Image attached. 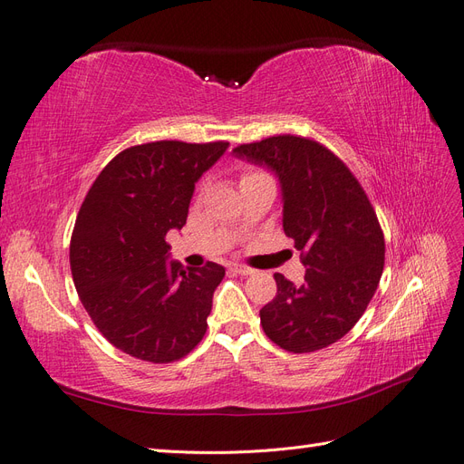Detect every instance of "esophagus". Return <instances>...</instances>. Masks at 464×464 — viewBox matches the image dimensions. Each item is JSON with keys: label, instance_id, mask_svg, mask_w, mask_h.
<instances>
[{"label": "esophagus", "instance_id": "1", "mask_svg": "<svg viewBox=\"0 0 464 464\" xmlns=\"http://www.w3.org/2000/svg\"><path fill=\"white\" fill-rule=\"evenodd\" d=\"M232 271H234L236 275H242V276L254 275V269H249V266H244V265H232Z\"/></svg>", "mask_w": 464, "mask_h": 464}]
</instances>
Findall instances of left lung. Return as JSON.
I'll return each instance as SVG.
<instances>
[{
  "mask_svg": "<svg viewBox=\"0 0 464 464\" xmlns=\"http://www.w3.org/2000/svg\"><path fill=\"white\" fill-rule=\"evenodd\" d=\"M232 154L278 179L283 228L305 266L300 286L275 275L276 296L259 312L265 334L296 354L343 339L383 273V232L368 195L343 160L310 139L278 135Z\"/></svg>",
  "mask_w": 464,
  "mask_h": 464,
  "instance_id": "8db88e82",
  "label": "left lung"
}]
</instances>
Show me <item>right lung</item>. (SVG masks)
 <instances>
[{
  "instance_id": "right-lung-1",
  "label": "right lung",
  "mask_w": 464,
  "mask_h": 464,
  "mask_svg": "<svg viewBox=\"0 0 464 464\" xmlns=\"http://www.w3.org/2000/svg\"><path fill=\"white\" fill-rule=\"evenodd\" d=\"M230 145L157 141L121 150L98 174L69 246L73 283L106 339L168 363L199 344L224 266L184 269L166 234L188 220L195 184Z\"/></svg>"
}]
</instances>
